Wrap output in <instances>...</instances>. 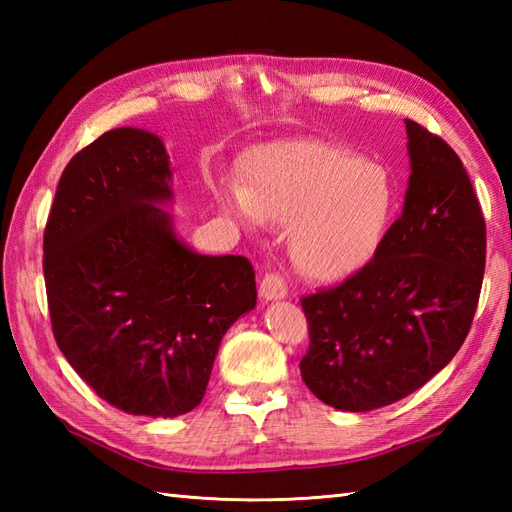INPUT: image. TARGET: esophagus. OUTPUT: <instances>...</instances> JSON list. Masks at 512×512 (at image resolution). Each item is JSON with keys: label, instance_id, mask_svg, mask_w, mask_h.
I'll list each match as a JSON object with an SVG mask.
<instances>
[{"label": "esophagus", "instance_id": "esophagus-1", "mask_svg": "<svg viewBox=\"0 0 512 512\" xmlns=\"http://www.w3.org/2000/svg\"><path fill=\"white\" fill-rule=\"evenodd\" d=\"M259 297L264 301H279L288 297V286L277 273H266L259 284Z\"/></svg>", "mask_w": 512, "mask_h": 512}]
</instances>
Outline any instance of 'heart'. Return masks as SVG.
Segmentation results:
<instances>
[{"mask_svg":"<svg viewBox=\"0 0 512 512\" xmlns=\"http://www.w3.org/2000/svg\"><path fill=\"white\" fill-rule=\"evenodd\" d=\"M226 211L246 228L290 226V255L303 275L341 281L378 253L394 215L385 167L321 140H279L246 162V189L228 187Z\"/></svg>","mask_w":512,"mask_h":512,"instance_id":"1","label":"heart"}]
</instances>
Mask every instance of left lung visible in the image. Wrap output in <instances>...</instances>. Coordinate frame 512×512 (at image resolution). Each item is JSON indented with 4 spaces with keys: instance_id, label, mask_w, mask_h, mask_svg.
Returning a JSON list of instances; mask_svg holds the SVG:
<instances>
[{
    "instance_id": "left-lung-1",
    "label": "left lung",
    "mask_w": 512,
    "mask_h": 512,
    "mask_svg": "<svg viewBox=\"0 0 512 512\" xmlns=\"http://www.w3.org/2000/svg\"><path fill=\"white\" fill-rule=\"evenodd\" d=\"M411 176L372 262L303 297L310 350L301 378L341 411L387 407L420 389L471 330L486 264V224L458 154L407 121Z\"/></svg>"
}]
</instances>
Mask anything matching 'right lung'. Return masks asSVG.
Returning a JSON list of instances; mask_svg holds the SVG:
<instances>
[{
	"instance_id": "obj_1",
	"label": "right lung",
	"mask_w": 512,
	"mask_h": 512,
	"mask_svg": "<svg viewBox=\"0 0 512 512\" xmlns=\"http://www.w3.org/2000/svg\"><path fill=\"white\" fill-rule=\"evenodd\" d=\"M162 138L118 127L63 169L43 233L52 332L85 383L147 418L195 409L222 336L255 308L242 255H200L171 213Z\"/></svg>"
}]
</instances>
